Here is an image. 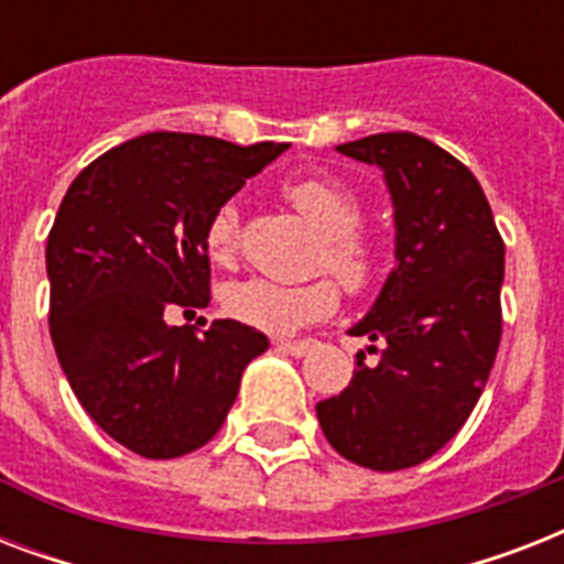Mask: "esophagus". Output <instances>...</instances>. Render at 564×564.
<instances>
[{"instance_id":"1","label":"esophagus","mask_w":564,"mask_h":564,"mask_svg":"<svg viewBox=\"0 0 564 564\" xmlns=\"http://www.w3.org/2000/svg\"><path fill=\"white\" fill-rule=\"evenodd\" d=\"M274 348L281 354H290V357H307V354L313 351V343H310V339L307 343H283V339H278Z\"/></svg>"}]
</instances>
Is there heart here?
I'll use <instances>...</instances> for the list:
<instances>
[{
    "label": "heart",
    "mask_w": 564,
    "mask_h": 564,
    "mask_svg": "<svg viewBox=\"0 0 564 564\" xmlns=\"http://www.w3.org/2000/svg\"><path fill=\"white\" fill-rule=\"evenodd\" d=\"M286 202L325 237L322 263L348 286L360 290L371 281L377 265L375 246L357 230L362 219L360 202L336 181L322 175L295 178L283 187ZM204 246L213 260H228L237 246V210L225 204L213 213ZM336 286L330 281L283 283L274 278H242L225 286L221 307L230 318L263 334L290 336L301 327L322 322L336 310Z\"/></svg>",
    "instance_id": "b5f03b06"
}]
</instances>
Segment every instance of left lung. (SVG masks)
Returning a JSON list of instances; mask_svg holds the SVG:
<instances>
[{
  "instance_id": "obj_1",
  "label": "left lung",
  "mask_w": 564,
  "mask_h": 564,
  "mask_svg": "<svg viewBox=\"0 0 564 564\" xmlns=\"http://www.w3.org/2000/svg\"><path fill=\"white\" fill-rule=\"evenodd\" d=\"M336 152L383 172L392 195L394 269L348 330L366 336L343 392L316 403L327 442L371 471H401L445 447L471 415L500 345L503 239L480 181L410 131Z\"/></svg>"
}]
</instances>
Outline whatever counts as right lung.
Segmentation results:
<instances>
[{
  "label": "right lung",
  "mask_w": 564,
  "mask_h": 564,
  "mask_svg": "<svg viewBox=\"0 0 564 564\" xmlns=\"http://www.w3.org/2000/svg\"><path fill=\"white\" fill-rule=\"evenodd\" d=\"M286 149L154 131L96 158L57 207L46 242L57 360L87 415L145 459L207 445L269 348L234 318L198 336L166 313L207 307L213 213Z\"/></svg>",
  "instance_id": "right-lung-1"
}]
</instances>
